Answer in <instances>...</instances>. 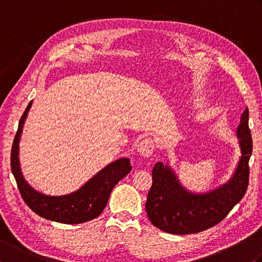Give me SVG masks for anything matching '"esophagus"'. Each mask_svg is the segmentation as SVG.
Instances as JSON below:
<instances>
[{
	"label": "esophagus",
	"instance_id": "34e87169",
	"mask_svg": "<svg viewBox=\"0 0 262 262\" xmlns=\"http://www.w3.org/2000/svg\"><path fill=\"white\" fill-rule=\"evenodd\" d=\"M154 142L149 138H145V140L141 141L137 145V152L140 153L143 158L151 157L154 151Z\"/></svg>",
	"mask_w": 262,
	"mask_h": 262
}]
</instances>
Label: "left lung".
<instances>
[{
    "instance_id": "8db88e82",
    "label": "left lung",
    "mask_w": 262,
    "mask_h": 262,
    "mask_svg": "<svg viewBox=\"0 0 262 262\" xmlns=\"http://www.w3.org/2000/svg\"><path fill=\"white\" fill-rule=\"evenodd\" d=\"M246 108L236 129L241 157L230 180L207 192H192L183 187L169 163L158 162L152 171V187L146 200L151 223L170 234H191L223 221L243 198L249 182L252 138Z\"/></svg>"
}]
</instances>
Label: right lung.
<instances>
[{
  "label": "right lung",
  "instance_id": "obj_1",
  "mask_svg": "<svg viewBox=\"0 0 262 262\" xmlns=\"http://www.w3.org/2000/svg\"><path fill=\"white\" fill-rule=\"evenodd\" d=\"M31 105L32 101L21 117L11 151V170L22 199L39 216L58 223L80 224L96 219L104 209L114 187L130 172V160L121 158L109 163L80 189L69 194L49 196L37 191L25 179L19 161V143Z\"/></svg>",
  "mask_w": 262,
  "mask_h": 262
}]
</instances>
